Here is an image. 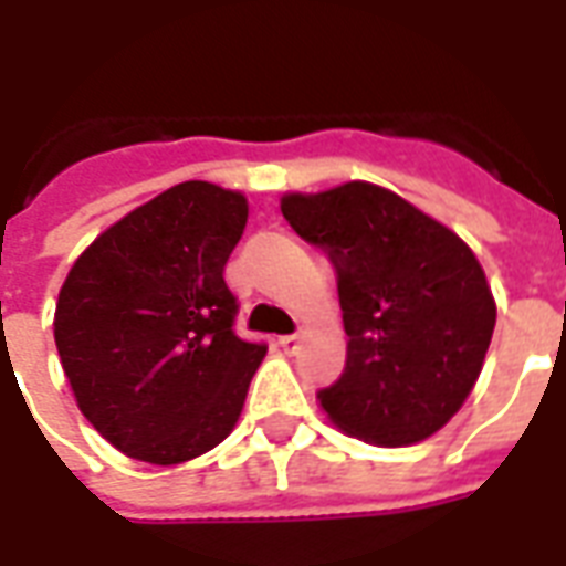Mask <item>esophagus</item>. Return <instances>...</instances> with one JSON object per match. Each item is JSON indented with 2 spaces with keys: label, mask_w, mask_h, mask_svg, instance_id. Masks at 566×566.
Masks as SVG:
<instances>
[{
  "label": "esophagus",
  "mask_w": 566,
  "mask_h": 566,
  "mask_svg": "<svg viewBox=\"0 0 566 566\" xmlns=\"http://www.w3.org/2000/svg\"><path fill=\"white\" fill-rule=\"evenodd\" d=\"M300 343H303V339H300L296 333H291V336H282V339H279L284 355H296V352H300Z\"/></svg>",
  "instance_id": "obj_1"
}]
</instances>
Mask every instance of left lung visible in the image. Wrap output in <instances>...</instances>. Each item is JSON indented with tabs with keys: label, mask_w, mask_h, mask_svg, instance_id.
<instances>
[{
	"label": "left lung",
	"mask_w": 566,
	"mask_h": 566,
	"mask_svg": "<svg viewBox=\"0 0 566 566\" xmlns=\"http://www.w3.org/2000/svg\"><path fill=\"white\" fill-rule=\"evenodd\" d=\"M282 214L336 270L348 357L318 391L324 412L385 449L433 437L473 391L497 321L473 251L369 181L287 193Z\"/></svg>",
	"instance_id": "left-lung-1"
}]
</instances>
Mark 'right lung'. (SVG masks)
<instances>
[{
  "instance_id": "right-lung-1",
  "label": "right lung",
  "mask_w": 566,
  "mask_h": 566,
  "mask_svg": "<svg viewBox=\"0 0 566 566\" xmlns=\"http://www.w3.org/2000/svg\"><path fill=\"white\" fill-rule=\"evenodd\" d=\"M248 202L185 181L108 227L60 287L54 339L78 409L136 461H190L239 421L266 355L233 331L223 266Z\"/></svg>"
}]
</instances>
